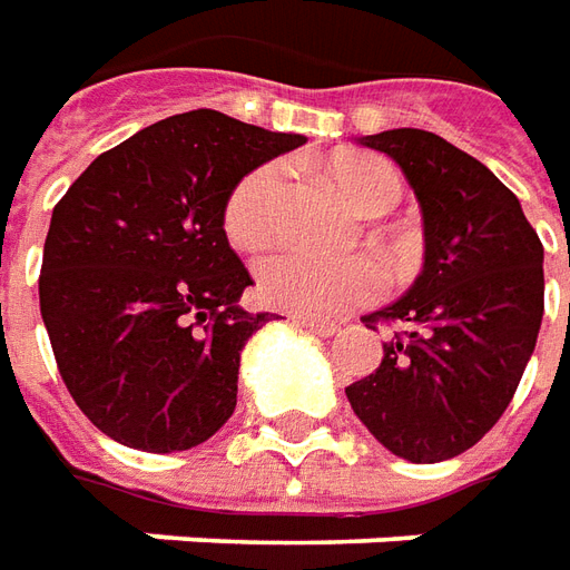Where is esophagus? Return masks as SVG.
<instances>
[{
	"instance_id": "1",
	"label": "esophagus",
	"mask_w": 570,
	"mask_h": 570,
	"mask_svg": "<svg viewBox=\"0 0 570 570\" xmlns=\"http://www.w3.org/2000/svg\"><path fill=\"white\" fill-rule=\"evenodd\" d=\"M297 325L304 331H309V334H318V337H334V334H337V325H328V322H309V318H301Z\"/></svg>"
}]
</instances>
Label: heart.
Returning <instances> with one entry per match:
<instances>
[{
	"mask_svg": "<svg viewBox=\"0 0 570 570\" xmlns=\"http://www.w3.org/2000/svg\"><path fill=\"white\" fill-rule=\"evenodd\" d=\"M331 180L358 214L381 217L402 202V177L381 156H343L331 165ZM285 199L282 165L266 163L242 177L224 205L227 239L242 252H257L276 236ZM381 269L365 257L322 261L304 252H276L257 264V292L266 304L304 318H334L350 306L381 294Z\"/></svg>",
	"mask_w": 570,
	"mask_h": 570,
	"instance_id": "obj_1",
	"label": "heart"
}]
</instances>
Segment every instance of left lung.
<instances>
[{"label":"left lung","mask_w":570,"mask_h":570,"mask_svg":"<svg viewBox=\"0 0 570 570\" xmlns=\"http://www.w3.org/2000/svg\"><path fill=\"white\" fill-rule=\"evenodd\" d=\"M386 153L423 214V269L362 322H395L374 374L346 386L395 458L439 463L472 448L510 405L543 318V245L512 189L421 128L358 137Z\"/></svg>","instance_id":"1"}]
</instances>
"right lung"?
I'll list each match as a JSON object with an SVG mask.
<instances>
[{
	"mask_svg": "<svg viewBox=\"0 0 570 570\" xmlns=\"http://www.w3.org/2000/svg\"><path fill=\"white\" fill-rule=\"evenodd\" d=\"M301 144L217 110L180 112L100 153L55 205L42 322L76 405L112 442L187 451L236 411L242 350L276 316L239 306L254 282L224 205Z\"/></svg>",
	"mask_w": 570,
	"mask_h": 570,
	"instance_id": "add662e5",
	"label": "right lung"
}]
</instances>
